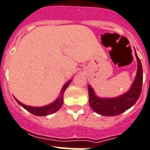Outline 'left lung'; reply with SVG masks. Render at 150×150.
<instances>
[{"label": "left lung", "instance_id": "1", "mask_svg": "<svg viewBox=\"0 0 150 150\" xmlns=\"http://www.w3.org/2000/svg\"><path fill=\"white\" fill-rule=\"evenodd\" d=\"M136 52V51H135ZM136 54L137 60V73L131 89L126 94L115 98H100L94 93L91 86H88L89 91V103L90 107L96 113L105 116L117 115L127 111L132 107L138 100L141 93L143 82V69L139 57Z\"/></svg>", "mask_w": 150, "mask_h": 150}]
</instances>
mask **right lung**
Here are the masks:
<instances>
[{"mask_svg":"<svg viewBox=\"0 0 150 150\" xmlns=\"http://www.w3.org/2000/svg\"><path fill=\"white\" fill-rule=\"evenodd\" d=\"M71 82V81H68L64 86L63 89L61 90V93H60V96L56 101H55L53 103L50 104L48 106H46V107H29V106H26L24 104H22V103H20L19 101H18L17 99V102L18 103L20 104L23 108H25L26 111H28L29 112H30L31 114L35 115H39V116H44V115H47L52 114L54 112L57 111L59 109H60L62 104H63L64 102V93L66 90V88L69 86V85Z\"/></svg>","mask_w":150,"mask_h":150,"instance_id":"right-lung-1","label":"right lung"}]
</instances>
